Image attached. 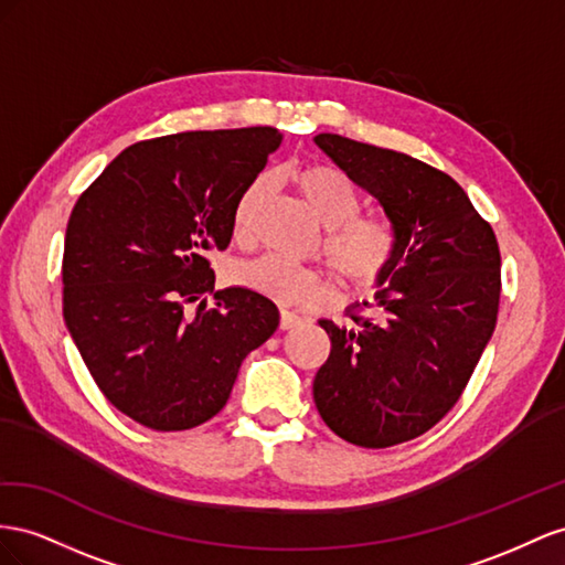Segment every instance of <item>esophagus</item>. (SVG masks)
<instances>
[{"instance_id":"34e87169","label":"esophagus","mask_w":565,"mask_h":565,"mask_svg":"<svg viewBox=\"0 0 565 565\" xmlns=\"http://www.w3.org/2000/svg\"><path fill=\"white\" fill-rule=\"evenodd\" d=\"M300 317L298 315H294V312H288V310H281V315H279V329L281 331H288V329H296V327H300Z\"/></svg>"}]
</instances>
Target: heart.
<instances>
[{
	"label": "heart",
	"instance_id": "heart-1",
	"mask_svg": "<svg viewBox=\"0 0 565 565\" xmlns=\"http://www.w3.org/2000/svg\"><path fill=\"white\" fill-rule=\"evenodd\" d=\"M296 184L317 217L324 222V253L331 269L352 288L376 284L393 263L397 232L388 220L360 215V193L348 174L331 166H308L296 174ZM267 189L260 174L244 189L234 205V232L248 236L250 220ZM232 281L281 305H319L331 298L333 286L324 271L300 267L267 253L232 267Z\"/></svg>",
	"mask_w": 565,
	"mask_h": 565
}]
</instances>
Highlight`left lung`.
<instances>
[{
	"mask_svg": "<svg viewBox=\"0 0 565 565\" xmlns=\"http://www.w3.org/2000/svg\"><path fill=\"white\" fill-rule=\"evenodd\" d=\"M317 147L381 203L397 250L376 281V317L319 319L329 360L312 383L324 424L352 445L393 447L457 405L492 338L502 294L499 246L452 177L341 135ZM369 308V302H364Z\"/></svg>",
	"mask_w": 565,
	"mask_h": 565,
	"instance_id": "8db88e82",
	"label": "left lung"
}]
</instances>
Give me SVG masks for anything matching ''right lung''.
Wrapping results in <instances>:
<instances>
[{
    "mask_svg": "<svg viewBox=\"0 0 565 565\" xmlns=\"http://www.w3.org/2000/svg\"><path fill=\"white\" fill-rule=\"evenodd\" d=\"M279 143L274 127L137 141L73 207L63 319L99 391L141 426L186 430L213 418L246 354L279 327L269 298L215 291L207 263L230 246L234 205ZM189 303L200 305L193 316Z\"/></svg>",
    "mask_w": 565,
    "mask_h": 565,
    "instance_id": "right-lung-1",
    "label": "right lung"
}]
</instances>
